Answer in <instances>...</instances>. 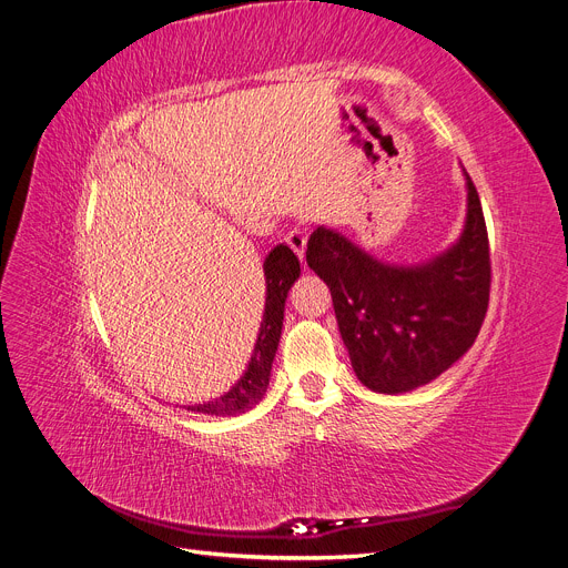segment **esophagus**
Returning a JSON list of instances; mask_svg holds the SVG:
<instances>
[{"label":"esophagus","instance_id":"obj_1","mask_svg":"<svg viewBox=\"0 0 568 568\" xmlns=\"http://www.w3.org/2000/svg\"><path fill=\"white\" fill-rule=\"evenodd\" d=\"M285 242L292 246V251L301 257H305V244H307V235H305V231H301V229H292V231H287L285 233Z\"/></svg>","mask_w":568,"mask_h":568}]
</instances>
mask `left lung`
Here are the masks:
<instances>
[{
    "mask_svg": "<svg viewBox=\"0 0 568 568\" xmlns=\"http://www.w3.org/2000/svg\"><path fill=\"white\" fill-rule=\"evenodd\" d=\"M467 201L459 240L422 265L381 263L324 226L307 240V267L331 290L353 372L365 387L405 394L428 385L476 342L489 305L491 263L469 176Z\"/></svg>",
    "mask_w": 568,
    "mask_h": 568,
    "instance_id": "1",
    "label": "left lung"
}]
</instances>
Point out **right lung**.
Here are the masks:
<instances>
[{
  "label": "right lung",
  "instance_id": "1",
  "mask_svg": "<svg viewBox=\"0 0 568 568\" xmlns=\"http://www.w3.org/2000/svg\"><path fill=\"white\" fill-rule=\"evenodd\" d=\"M263 272H265V313H263L261 331H257V339L246 365V372L224 396L199 403V405H185V409H192V412H199V415H209V417H235L263 400L270 385L272 363H274L281 331H283L285 298L290 287L301 274L298 257L287 244H278L265 257Z\"/></svg>",
  "mask_w": 568,
  "mask_h": 568
}]
</instances>
